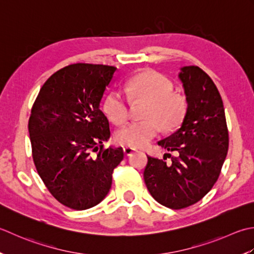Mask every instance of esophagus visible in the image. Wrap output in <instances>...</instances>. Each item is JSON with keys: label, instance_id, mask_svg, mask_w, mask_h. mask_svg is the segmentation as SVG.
I'll use <instances>...</instances> for the list:
<instances>
[{"label": "esophagus", "instance_id": "obj_1", "mask_svg": "<svg viewBox=\"0 0 254 254\" xmlns=\"http://www.w3.org/2000/svg\"><path fill=\"white\" fill-rule=\"evenodd\" d=\"M134 151H137L134 148H130V147H125L124 148V153L126 154V156H130L131 153H133Z\"/></svg>", "mask_w": 254, "mask_h": 254}]
</instances>
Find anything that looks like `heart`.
I'll return each instance as SVG.
<instances>
[{
    "label": "heart",
    "instance_id": "obj_1",
    "mask_svg": "<svg viewBox=\"0 0 254 254\" xmlns=\"http://www.w3.org/2000/svg\"><path fill=\"white\" fill-rule=\"evenodd\" d=\"M173 83L161 73L147 71L130 77L125 91L131 101L147 102L143 121L131 122L120 129L115 140L130 148L144 147L156 138L161 127L173 131L182 124L188 104L183 96L173 94ZM103 111L115 125H123L129 116V100L120 90H112L103 101Z\"/></svg>",
    "mask_w": 254,
    "mask_h": 254
}]
</instances>
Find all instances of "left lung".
I'll return each mask as SVG.
<instances>
[{"label": "left lung", "mask_w": 254, "mask_h": 254, "mask_svg": "<svg viewBox=\"0 0 254 254\" xmlns=\"http://www.w3.org/2000/svg\"><path fill=\"white\" fill-rule=\"evenodd\" d=\"M188 103L182 125L160 140L159 146L175 152L163 160L148 156L143 179L159 204L182 209L197 203L218 180L229 146L225 108L209 75L196 65L181 68ZM171 161H165L166 156Z\"/></svg>", "instance_id": "1"}]
</instances>
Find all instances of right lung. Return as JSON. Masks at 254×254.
Masks as SVG:
<instances>
[{"label": "right lung", "mask_w": 254, "mask_h": 254, "mask_svg": "<svg viewBox=\"0 0 254 254\" xmlns=\"http://www.w3.org/2000/svg\"><path fill=\"white\" fill-rule=\"evenodd\" d=\"M115 71L104 64L66 65L41 86L30 113L36 170L50 194L71 209L101 203L124 159L121 147L103 148L111 130L100 103Z\"/></svg>", "instance_id": "add662e5"}]
</instances>
